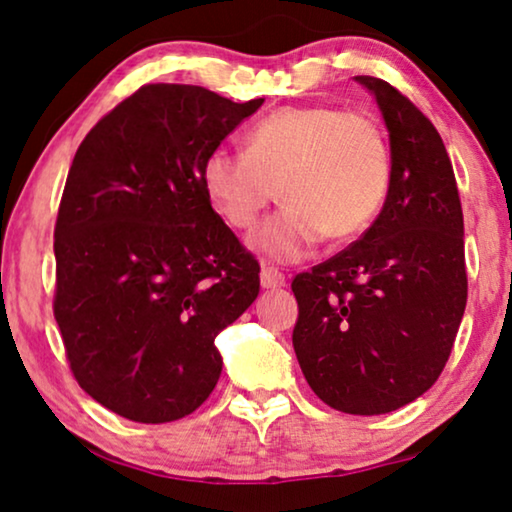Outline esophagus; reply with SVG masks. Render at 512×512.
Segmentation results:
<instances>
[{
    "instance_id": "esophagus-1",
    "label": "esophagus",
    "mask_w": 512,
    "mask_h": 512,
    "mask_svg": "<svg viewBox=\"0 0 512 512\" xmlns=\"http://www.w3.org/2000/svg\"><path fill=\"white\" fill-rule=\"evenodd\" d=\"M284 282H286V279L279 270H275V268H263L261 270V286H263V289H268V291L282 289Z\"/></svg>"
}]
</instances>
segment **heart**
I'll list each match as a JSON object with an SVG mask.
<instances>
[{"label":"heart","instance_id":"1","mask_svg":"<svg viewBox=\"0 0 512 512\" xmlns=\"http://www.w3.org/2000/svg\"><path fill=\"white\" fill-rule=\"evenodd\" d=\"M391 156L382 130L361 114L307 104L284 107L247 132L244 151L221 144L200 165L214 212L235 230L256 226L277 195L282 212L249 244L258 254L293 263L324 240L366 230L387 200Z\"/></svg>","mask_w":512,"mask_h":512}]
</instances>
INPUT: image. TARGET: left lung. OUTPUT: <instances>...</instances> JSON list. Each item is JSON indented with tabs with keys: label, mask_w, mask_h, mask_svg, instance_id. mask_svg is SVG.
Here are the masks:
<instances>
[{
	"label": "left lung",
	"mask_w": 512,
	"mask_h": 512,
	"mask_svg": "<svg viewBox=\"0 0 512 512\" xmlns=\"http://www.w3.org/2000/svg\"><path fill=\"white\" fill-rule=\"evenodd\" d=\"M389 130L391 181L359 242L293 279L300 370L347 415H384L431 389L466 310L464 214L433 123L375 76H354Z\"/></svg>",
	"instance_id": "obj_1"
}]
</instances>
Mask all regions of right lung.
Listing matches in <instances>:
<instances>
[{
    "instance_id": "right-lung-1",
    "label": "right lung",
    "mask_w": 512,
    "mask_h": 512,
    "mask_svg": "<svg viewBox=\"0 0 512 512\" xmlns=\"http://www.w3.org/2000/svg\"><path fill=\"white\" fill-rule=\"evenodd\" d=\"M263 104L149 83L69 167L55 223V321L76 382L125 419L165 424L219 382L214 340L254 303L258 261L212 209L200 165Z\"/></svg>"
}]
</instances>
